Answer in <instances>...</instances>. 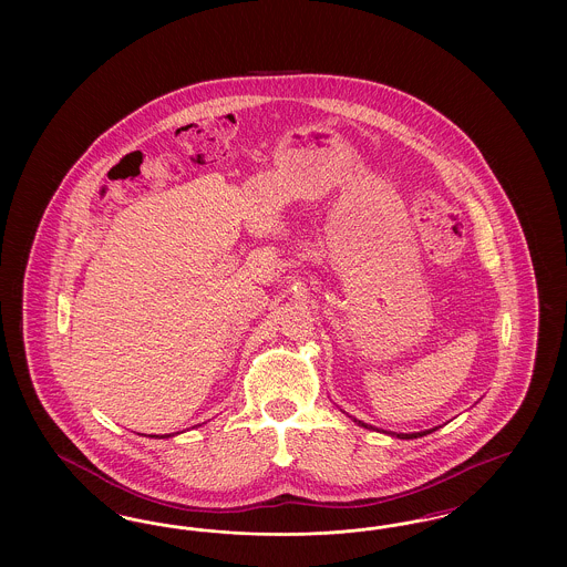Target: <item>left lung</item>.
I'll list each match as a JSON object with an SVG mask.
<instances>
[{
  "label": "left lung",
  "mask_w": 567,
  "mask_h": 567,
  "mask_svg": "<svg viewBox=\"0 0 567 567\" xmlns=\"http://www.w3.org/2000/svg\"><path fill=\"white\" fill-rule=\"evenodd\" d=\"M354 423L357 425H361V427H365V430H374L372 425H368V423H363V421H357L354 419ZM437 427H433V430H425V432H416V433H391V435H395V437H400V440H414V437H423V435H427V433L435 432Z\"/></svg>",
  "instance_id": "1"
}]
</instances>
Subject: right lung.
Returning <instances> with one entry per match:
<instances>
[{
    "label": "right lung",
    "instance_id": "obj_1",
    "mask_svg": "<svg viewBox=\"0 0 567 567\" xmlns=\"http://www.w3.org/2000/svg\"><path fill=\"white\" fill-rule=\"evenodd\" d=\"M169 435H172V433H169ZM169 435L165 433V435H151V437H169Z\"/></svg>",
    "mask_w": 567,
    "mask_h": 567
}]
</instances>
